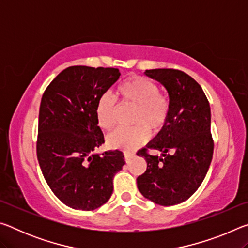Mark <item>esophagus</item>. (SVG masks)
Masks as SVG:
<instances>
[{"instance_id": "34e87169", "label": "esophagus", "mask_w": 248, "mask_h": 248, "mask_svg": "<svg viewBox=\"0 0 248 248\" xmlns=\"http://www.w3.org/2000/svg\"><path fill=\"white\" fill-rule=\"evenodd\" d=\"M124 161L127 162V163H129L134 156H136V153H133V152H124Z\"/></svg>"}]
</instances>
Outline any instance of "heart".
Returning a JSON list of instances; mask_svg holds the SVG:
<instances>
[{
  "mask_svg": "<svg viewBox=\"0 0 248 248\" xmlns=\"http://www.w3.org/2000/svg\"><path fill=\"white\" fill-rule=\"evenodd\" d=\"M118 95L124 103L136 105L132 128H119L108 134L107 142L112 148L134 150L143 145L150 138L151 128L159 131L170 117V104L167 96L158 92L153 81L140 75H132L120 84ZM117 104L114 97L105 93L96 104V120L104 130H110L116 124Z\"/></svg>",
  "mask_w": 248,
  "mask_h": 248,
  "instance_id": "1",
  "label": "heart"
}]
</instances>
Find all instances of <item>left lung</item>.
<instances>
[{"label": "left lung", "mask_w": 248, "mask_h": 248, "mask_svg": "<svg viewBox=\"0 0 248 248\" xmlns=\"http://www.w3.org/2000/svg\"><path fill=\"white\" fill-rule=\"evenodd\" d=\"M144 73L164 85L170 110L164 128L146 148L138 151L148 167L137 185L146 199L167 207L190 198L207 175L215 146L210 132L211 111L201 86L187 73L176 69ZM149 148L161 150L162 156L151 155Z\"/></svg>", "instance_id": "left-lung-1"}]
</instances>
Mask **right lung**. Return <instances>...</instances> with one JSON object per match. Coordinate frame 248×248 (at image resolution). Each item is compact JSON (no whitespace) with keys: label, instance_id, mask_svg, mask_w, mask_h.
<instances>
[{"label":"right lung","instance_id":"right-lung-1","mask_svg":"<svg viewBox=\"0 0 248 248\" xmlns=\"http://www.w3.org/2000/svg\"><path fill=\"white\" fill-rule=\"evenodd\" d=\"M119 77L114 68L69 66L41 98L37 158L50 189L72 209L90 211L106 203L114 176L125 164L119 150L93 153L105 142L96 104Z\"/></svg>","mask_w":248,"mask_h":248}]
</instances>
